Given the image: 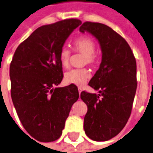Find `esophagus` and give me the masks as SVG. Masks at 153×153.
Returning <instances> with one entry per match:
<instances>
[{
  "label": "esophagus",
  "instance_id": "1",
  "mask_svg": "<svg viewBox=\"0 0 153 153\" xmlns=\"http://www.w3.org/2000/svg\"><path fill=\"white\" fill-rule=\"evenodd\" d=\"M78 90H79V94H80V93H81V92L82 91V89L81 87H79V88H78Z\"/></svg>",
  "mask_w": 153,
  "mask_h": 153
}]
</instances>
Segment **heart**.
<instances>
[{
	"label": "heart",
	"mask_w": 153,
	"mask_h": 153,
	"mask_svg": "<svg viewBox=\"0 0 153 153\" xmlns=\"http://www.w3.org/2000/svg\"><path fill=\"white\" fill-rule=\"evenodd\" d=\"M74 49L77 52L84 54V63L93 65L96 62L95 56V42L89 37H81L74 42ZM58 59L62 67H67L70 64L71 51L66 47L60 51ZM91 78V73L88 70L82 69H73L65 73L64 80L67 84H72L82 87Z\"/></svg>",
	"instance_id": "obj_1"
}]
</instances>
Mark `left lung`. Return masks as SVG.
Here are the masks:
<instances>
[{
    "mask_svg": "<svg viewBox=\"0 0 153 153\" xmlns=\"http://www.w3.org/2000/svg\"><path fill=\"white\" fill-rule=\"evenodd\" d=\"M100 43L102 60L89 86L99 94L82 91L80 98L87 106L84 131L95 141L117 136L130 117L136 95V62L125 39L108 25L84 22L79 28Z\"/></svg>",
    "mask_w": 153,
    "mask_h": 153,
    "instance_id": "8db88e82",
    "label": "left lung"
}]
</instances>
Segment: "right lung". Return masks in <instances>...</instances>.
I'll use <instances>...</instances> for the list:
<instances>
[{
  "label": "right lung",
  "mask_w": 153,
  "mask_h": 153,
  "mask_svg": "<svg viewBox=\"0 0 153 153\" xmlns=\"http://www.w3.org/2000/svg\"><path fill=\"white\" fill-rule=\"evenodd\" d=\"M81 24L78 19H66L38 28L20 44L10 64L14 108L24 128L38 141H54L61 136L79 97L75 85L57 86L63 78L60 51Z\"/></svg>",
  "instance_id": "right-lung-1"
}]
</instances>
